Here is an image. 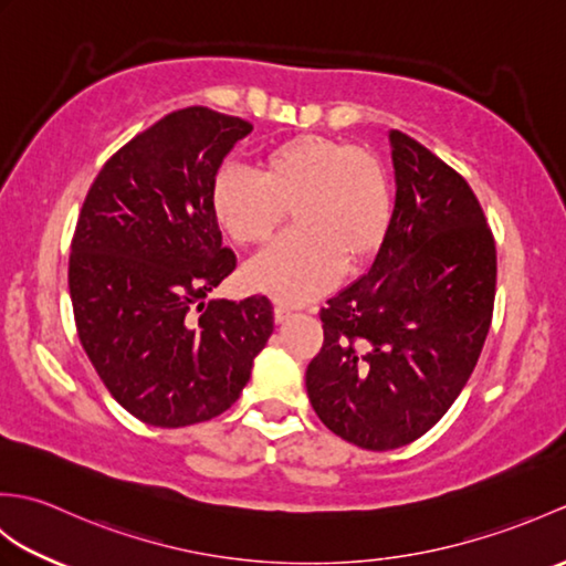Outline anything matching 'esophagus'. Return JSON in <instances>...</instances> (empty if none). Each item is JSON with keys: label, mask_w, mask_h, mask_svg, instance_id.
I'll return each instance as SVG.
<instances>
[{"label": "esophagus", "mask_w": 566, "mask_h": 566, "mask_svg": "<svg viewBox=\"0 0 566 566\" xmlns=\"http://www.w3.org/2000/svg\"><path fill=\"white\" fill-rule=\"evenodd\" d=\"M290 316H292V308H286V306H282V304L274 306V321H276V323H284Z\"/></svg>", "instance_id": "34e87169"}]
</instances>
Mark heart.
I'll list each match as a JSON object with an SVG mask.
<instances>
[{
  "instance_id": "obj_1",
  "label": "heart",
  "mask_w": 566,
  "mask_h": 566,
  "mask_svg": "<svg viewBox=\"0 0 566 566\" xmlns=\"http://www.w3.org/2000/svg\"><path fill=\"white\" fill-rule=\"evenodd\" d=\"M255 175L226 167L211 203L238 245H262L294 216L296 231L248 264L255 290L284 304H304L345 268L379 250L391 219L384 165L369 150L328 136H296L262 155Z\"/></svg>"
}]
</instances>
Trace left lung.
Listing matches in <instances>:
<instances>
[{
  "label": "left lung",
  "mask_w": 566,
  "mask_h": 566,
  "mask_svg": "<svg viewBox=\"0 0 566 566\" xmlns=\"http://www.w3.org/2000/svg\"><path fill=\"white\" fill-rule=\"evenodd\" d=\"M396 199L365 276L321 308L306 369L316 416L363 450H396L438 423L476 367L494 316L496 243L467 179L391 130Z\"/></svg>",
  "instance_id": "1"
}]
</instances>
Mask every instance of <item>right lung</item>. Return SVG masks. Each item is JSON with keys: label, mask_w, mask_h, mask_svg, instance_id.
<instances>
[{"label": "right lung", "mask_w": 566, "mask_h": 566, "mask_svg": "<svg viewBox=\"0 0 566 566\" xmlns=\"http://www.w3.org/2000/svg\"><path fill=\"white\" fill-rule=\"evenodd\" d=\"M250 122L187 106L130 138L84 197L70 250L80 343L104 387L148 426L231 408L274 328L268 296L207 294L235 270L211 189Z\"/></svg>", "instance_id": "1"}]
</instances>
